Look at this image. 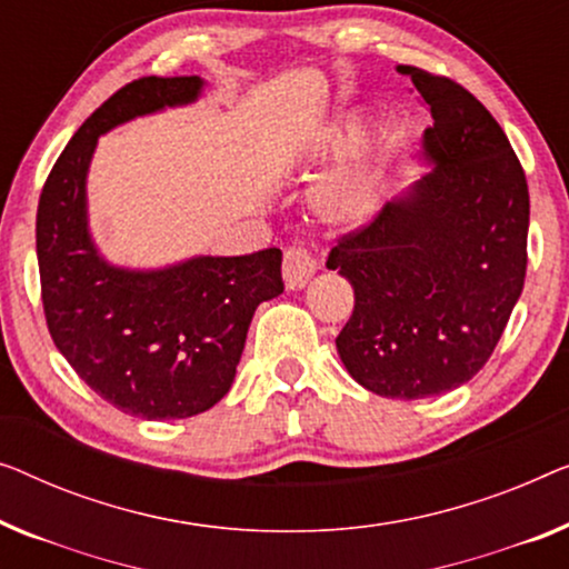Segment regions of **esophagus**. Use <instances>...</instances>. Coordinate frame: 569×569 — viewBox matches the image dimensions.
<instances>
[{"label": "esophagus", "instance_id": "obj_1", "mask_svg": "<svg viewBox=\"0 0 569 569\" xmlns=\"http://www.w3.org/2000/svg\"><path fill=\"white\" fill-rule=\"evenodd\" d=\"M316 271H318V261L312 259V253L305 249V246H290V249L284 251L282 277L290 290H302Z\"/></svg>", "mask_w": 569, "mask_h": 569}]
</instances>
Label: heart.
I'll return each instance as SVG.
<instances>
[{
	"instance_id": "b5f03b06",
	"label": "heart",
	"mask_w": 569,
	"mask_h": 569,
	"mask_svg": "<svg viewBox=\"0 0 569 569\" xmlns=\"http://www.w3.org/2000/svg\"><path fill=\"white\" fill-rule=\"evenodd\" d=\"M353 130V126H349ZM390 146V130L377 128L357 153L312 189V208L333 228L367 223L382 200V156Z\"/></svg>"
}]
</instances>
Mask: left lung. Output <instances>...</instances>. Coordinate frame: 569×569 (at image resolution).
I'll use <instances>...</instances> for the list:
<instances>
[{"label": "left lung", "instance_id": "obj_1", "mask_svg": "<svg viewBox=\"0 0 569 569\" xmlns=\"http://www.w3.org/2000/svg\"><path fill=\"white\" fill-rule=\"evenodd\" d=\"M431 110V171L328 253L353 287L336 339L343 367L382 398L455 390L485 367L526 277L529 187L503 128L462 84L398 66Z\"/></svg>", "mask_w": 569, "mask_h": 569}]
</instances>
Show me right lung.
Returning <instances> with one entry per match:
<instances>
[{"label": "right lung", "instance_id": "obj_1", "mask_svg": "<svg viewBox=\"0 0 569 569\" xmlns=\"http://www.w3.org/2000/svg\"><path fill=\"white\" fill-rule=\"evenodd\" d=\"M202 87L200 77H143L118 89L73 133L38 202L40 295L56 349L102 400L146 421L216 406L233 385L253 312L284 290L279 249L122 269L89 236L87 171L97 138L194 102Z\"/></svg>", "mask_w": 569, "mask_h": 569}]
</instances>
